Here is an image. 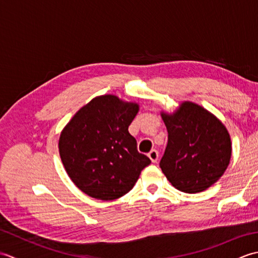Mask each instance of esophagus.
I'll return each instance as SVG.
<instances>
[{"mask_svg":"<svg viewBox=\"0 0 258 258\" xmlns=\"http://www.w3.org/2000/svg\"><path fill=\"white\" fill-rule=\"evenodd\" d=\"M149 157L151 158V161L153 163H156L157 160H158V152L156 150H152L150 153H149Z\"/></svg>","mask_w":258,"mask_h":258,"instance_id":"1","label":"esophagus"}]
</instances>
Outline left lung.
Wrapping results in <instances>:
<instances>
[{
	"mask_svg": "<svg viewBox=\"0 0 258 258\" xmlns=\"http://www.w3.org/2000/svg\"><path fill=\"white\" fill-rule=\"evenodd\" d=\"M168 141L161 160L163 173L175 188L199 193L221 178L232 156L224 124L200 105L184 102L173 114L162 113Z\"/></svg>",
	"mask_w": 258,
	"mask_h": 258,
	"instance_id": "8db88e82",
	"label": "left lung"
}]
</instances>
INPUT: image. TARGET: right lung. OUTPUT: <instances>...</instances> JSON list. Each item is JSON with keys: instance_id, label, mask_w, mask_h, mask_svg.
<instances>
[{"instance_id": "1", "label": "right lung", "mask_w": 258, "mask_h": 258, "mask_svg": "<svg viewBox=\"0 0 258 258\" xmlns=\"http://www.w3.org/2000/svg\"><path fill=\"white\" fill-rule=\"evenodd\" d=\"M139 104L102 95L87 103L62 131L59 156L70 178L91 197L112 201L133 188L151 160L138 151L128 126Z\"/></svg>"}]
</instances>
